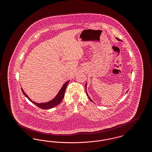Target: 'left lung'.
I'll return each instance as SVG.
<instances>
[{
  "label": "left lung",
  "instance_id": "1",
  "mask_svg": "<svg viewBox=\"0 0 152 152\" xmlns=\"http://www.w3.org/2000/svg\"><path fill=\"white\" fill-rule=\"evenodd\" d=\"M117 40H119V39H118V38H117ZM86 87H87V84H86ZM86 94H87V96H88V98H89V100H91V101H92V102H94V101H92V100H91V98H90V97H89V96H88V94H87V91H86Z\"/></svg>",
  "mask_w": 152,
  "mask_h": 152
}]
</instances>
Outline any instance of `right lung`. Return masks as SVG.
I'll return each instance as SVG.
<instances>
[{
    "label": "right lung",
    "mask_w": 152,
    "mask_h": 152,
    "mask_svg": "<svg viewBox=\"0 0 152 152\" xmlns=\"http://www.w3.org/2000/svg\"><path fill=\"white\" fill-rule=\"evenodd\" d=\"M69 82V81H68L65 83V84L63 85V86L61 88V89L60 90L57 96L53 100H52L51 101H49L48 102H45V103H36L34 101H32L28 97V96L26 95V94L24 93L22 88L21 89H22V92H23L24 95H25L26 97L29 99V101H31L33 104L36 105V106H37L40 108L43 109H48L52 108L58 105L61 102V101H62L63 97H64V94H65L66 88V86Z\"/></svg>",
    "instance_id": "1"
}]
</instances>
